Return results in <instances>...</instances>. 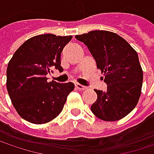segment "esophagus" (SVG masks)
I'll return each mask as SVG.
<instances>
[{
  "label": "esophagus",
  "instance_id": "34e87169",
  "mask_svg": "<svg viewBox=\"0 0 154 154\" xmlns=\"http://www.w3.org/2000/svg\"><path fill=\"white\" fill-rule=\"evenodd\" d=\"M75 85H76L77 89H78V90H85V89H86V87H85V85H80V84H78V83H77Z\"/></svg>",
  "mask_w": 154,
  "mask_h": 154
}]
</instances>
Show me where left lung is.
I'll return each instance as SVG.
<instances>
[{
  "label": "left lung",
  "mask_w": 154,
  "mask_h": 154,
  "mask_svg": "<svg viewBox=\"0 0 154 154\" xmlns=\"http://www.w3.org/2000/svg\"><path fill=\"white\" fill-rule=\"evenodd\" d=\"M86 45L104 76L107 90L94 89L97 100L92 112L104 121H117L137 106L143 85V69L136 50L119 35L94 30L75 36Z\"/></svg>",
  "instance_id": "1"
}]
</instances>
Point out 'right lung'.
Masks as SVG:
<instances>
[{
    "instance_id": "right-lung-1",
    "label": "right lung",
    "mask_w": 154,
    "mask_h": 154,
    "mask_svg": "<svg viewBox=\"0 0 154 154\" xmlns=\"http://www.w3.org/2000/svg\"><path fill=\"white\" fill-rule=\"evenodd\" d=\"M72 35L45 34L33 36L19 47L9 61L7 90L17 114L33 124H45L61 112L73 83L48 82L46 75L60 66V54Z\"/></svg>"
}]
</instances>
